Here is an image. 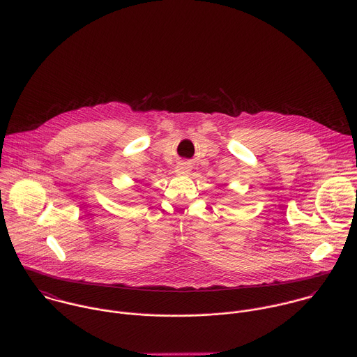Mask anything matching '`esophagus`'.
<instances>
[{
  "label": "esophagus",
  "mask_w": 357,
  "mask_h": 357,
  "mask_svg": "<svg viewBox=\"0 0 357 357\" xmlns=\"http://www.w3.org/2000/svg\"><path fill=\"white\" fill-rule=\"evenodd\" d=\"M190 169H192V167L188 164V162H181L178 167H176V172L178 174H189L190 172Z\"/></svg>",
  "instance_id": "esophagus-1"
}]
</instances>
